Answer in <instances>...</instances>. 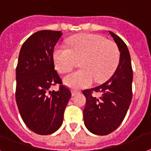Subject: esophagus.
Listing matches in <instances>:
<instances>
[{"label":"esophagus","instance_id":"34e87169","mask_svg":"<svg viewBox=\"0 0 151 151\" xmlns=\"http://www.w3.org/2000/svg\"><path fill=\"white\" fill-rule=\"evenodd\" d=\"M79 91H76V90H72L71 91V95H72V96H76L77 94V93H79Z\"/></svg>","mask_w":151,"mask_h":151}]
</instances>
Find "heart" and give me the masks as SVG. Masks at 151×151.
I'll list each match as a JSON object with an SVG mask.
<instances>
[{
  "instance_id": "b5f03b06",
  "label": "heart",
  "mask_w": 151,
  "mask_h": 151,
  "mask_svg": "<svg viewBox=\"0 0 151 151\" xmlns=\"http://www.w3.org/2000/svg\"><path fill=\"white\" fill-rule=\"evenodd\" d=\"M69 48L58 45L53 51L57 70L66 73L76 67L80 70L64 77L65 84L71 88L90 86L95 80L102 83L112 76L118 66L120 50L114 42L101 35H81L68 42Z\"/></svg>"
}]
</instances>
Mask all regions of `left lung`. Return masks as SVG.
<instances>
[{
    "instance_id": "left-lung-1",
    "label": "left lung",
    "mask_w": 151,
    "mask_h": 151,
    "mask_svg": "<svg viewBox=\"0 0 151 151\" xmlns=\"http://www.w3.org/2000/svg\"><path fill=\"white\" fill-rule=\"evenodd\" d=\"M120 50L118 66L105 83L83 90L86 105L83 109L84 125L92 134L107 135L119 126L132 101L133 70L128 47L122 38L109 31ZM99 93V99L94 96Z\"/></svg>"
}]
</instances>
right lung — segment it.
Returning <instances> with one entry per match:
<instances>
[{"mask_svg":"<svg viewBox=\"0 0 151 151\" xmlns=\"http://www.w3.org/2000/svg\"><path fill=\"white\" fill-rule=\"evenodd\" d=\"M62 31L40 30L21 48L16 68V102L23 122L41 135L55 133L62 125L71 91L55 70L53 51ZM59 83V91L50 88Z\"/></svg>","mask_w":151,"mask_h":151,"instance_id":"right-lung-1","label":"right lung"}]
</instances>
